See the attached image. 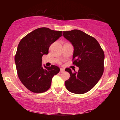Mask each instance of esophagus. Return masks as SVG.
<instances>
[{
	"label": "esophagus",
	"mask_w": 120,
	"mask_h": 120,
	"mask_svg": "<svg viewBox=\"0 0 120 120\" xmlns=\"http://www.w3.org/2000/svg\"><path fill=\"white\" fill-rule=\"evenodd\" d=\"M64 69H63V68H60V72H64Z\"/></svg>",
	"instance_id": "obj_1"
}]
</instances>
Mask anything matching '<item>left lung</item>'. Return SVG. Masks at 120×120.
Listing matches in <instances>:
<instances>
[{
    "instance_id": "obj_1",
    "label": "left lung",
    "mask_w": 120,
    "mask_h": 120,
    "mask_svg": "<svg viewBox=\"0 0 120 120\" xmlns=\"http://www.w3.org/2000/svg\"><path fill=\"white\" fill-rule=\"evenodd\" d=\"M63 35L74 46L73 64L79 68L78 72L70 68L65 69L70 75L65 82L66 88L74 94H84L91 90L102 76L104 51L94 37L80 30L64 31Z\"/></svg>"
}]
</instances>
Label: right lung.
Masks as SVG:
<instances>
[{
    "mask_svg": "<svg viewBox=\"0 0 120 120\" xmlns=\"http://www.w3.org/2000/svg\"><path fill=\"white\" fill-rule=\"evenodd\" d=\"M62 36V31L46 27L34 30L22 38L15 56L17 75L26 88L35 93L50 88L52 78L59 72L56 66H42V58L49 53L51 44Z\"/></svg>",
    "mask_w": 120,
    "mask_h": 120,
    "instance_id": "1",
    "label": "right lung"
}]
</instances>
